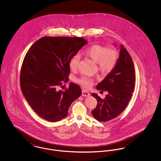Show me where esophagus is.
<instances>
[{
    "label": "esophagus",
    "instance_id": "34e87169",
    "mask_svg": "<svg viewBox=\"0 0 161 161\" xmlns=\"http://www.w3.org/2000/svg\"><path fill=\"white\" fill-rule=\"evenodd\" d=\"M82 95L83 97H88L90 95V93H89V92L86 90H83L82 91Z\"/></svg>",
    "mask_w": 161,
    "mask_h": 161
}]
</instances>
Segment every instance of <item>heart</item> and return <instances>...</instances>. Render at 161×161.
Masks as SVG:
<instances>
[{"mask_svg":"<svg viewBox=\"0 0 161 161\" xmlns=\"http://www.w3.org/2000/svg\"><path fill=\"white\" fill-rule=\"evenodd\" d=\"M84 56L95 61L98 68L102 73L108 74L115 69L119 58L118 51L112 47H106L101 45H92L82 51ZM80 56L75 54L71 57L69 61V68L75 71L78 68ZM75 81L84 87H90L93 83V79L91 77L81 75L76 78Z\"/></svg>","mask_w":161,"mask_h":161,"instance_id":"obj_1","label":"heart"}]
</instances>
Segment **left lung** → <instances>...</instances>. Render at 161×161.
Returning <instances> with one entry per match:
<instances>
[{
    "label": "left lung",
    "instance_id": "1",
    "mask_svg": "<svg viewBox=\"0 0 161 161\" xmlns=\"http://www.w3.org/2000/svg\"><path fill=\"white\" fill-rule=\"evenodd\" d=\"M135 71L133 62L126 48L121 45L117 64L100 83L98 90L107 91L104 100L97 93L92 95L97 100V105L92 111L93 118L100 122H107L120 115L129 104L134 91Z\"/></svg>",
    "mask_w": 161,
    "mask_h": 161
}]
</instances>
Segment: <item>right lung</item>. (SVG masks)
Listing matches in <instances>:
<instances>
[{
	"label": "right lung",
	"instance_id": "add662e5",
	"mask_svg": "<svg viewBox=\"0 0 161 161\" xmlns=\"http://www.w3.org/2000/svg\"><path fill=\"white\" fill-rule=\"evenodd\" d=\"M87 42L77 37H43L26 54L20 70L21 90L32 109L46 121L66 118L72 103L81 95L75 83L64 91L58 87L68 81L69 60Z\"/></svg>",
	"mask_w": 161,
	"mask_h": 161
}]
</instances>
